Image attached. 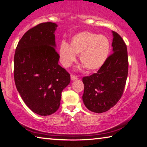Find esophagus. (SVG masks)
<instances>
[{
  "instance_id": "obj_1",
  "label": "esophagus",
  "mask_w": 147,
  "mask_h": 147,
  "mask_svg": "<svg viewBox=\"0 0 147 147\" xmlns=\"http://www.w3.org/2000/svg\"><path fill=\"white\" fill-rule=\"evenodd\" d=\"M71 78L72 80H75L77 78V76L76 75H74V74H71Z\"/></svg>"
}]
</instances>
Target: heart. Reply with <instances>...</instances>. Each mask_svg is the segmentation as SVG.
<instances>
[{"label": "heart", "mask_w": 147, "mask_h": 147, "mask_svg": "<svg viewBox=\"0 0 147 147\" xmlns=\"http://www.w3.org/2000/svg\"><path fill=\"white\" fill-rule=\"evenodd\" d=\"M110 50L111 42L106 36L84 30L74 34L70 45L62 42L59 55L62 64L69 67L76 60V55H80L82 65L88 71H96L104 65Z\"/></svg>", "instance_id": "b5f03b06"}]
</instances>
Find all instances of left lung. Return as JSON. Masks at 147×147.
<instances>
[{
    "label": "left lung",
    "mask_w": 147,
    "mask_h": 147,
    "mask_svg": "<svg viewBox=\"0 0 147 147\" xmlns=\"http://www.w3.org/2000/svg\"><path fill=\"white\" fill-rule=\"evenodd\" d=\"M113 33V53L96 73L82 78L83 102L88 110L96 113L106 112L117 104L123 94L128 76L127 45L117 32Z\"/></svg>",
    "instance_id": "left-lung-1"
}]
</instances>
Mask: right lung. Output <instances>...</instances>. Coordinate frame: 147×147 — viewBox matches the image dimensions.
I'll list each match as a JSON object with an SVG mask.
<instances>
[{"instance_id": "obj_1", "label": "right lung", "mask_w": 147, "mask_h": 147, "mask_svg": "<svg viewBox=\"0 0 147 147\" xmlns=\"http://www.w3.org/2000/svg\"><path fill=\"white\" fill-rule=\"evenodd\" d=\"M57 25L51 22L34 26L24 33L14 57V79L22 100L41 116L55 113L63 90L70 83V74L58 63L55 49Z\"/></svg>"}]
</instances>
